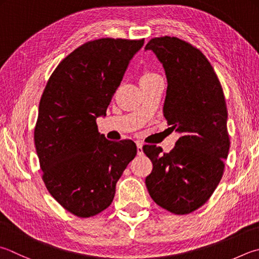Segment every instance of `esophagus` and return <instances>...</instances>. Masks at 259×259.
<instances>
[{"instance_id":"obj_1","label":"esophagus","mask_w":259,"mask_h":259,"mask_svg":"<svg viewBox=\"0 0 259 259\" xmlns=\"http://www.w3.org/2000/svg\"><path fill=\"white\" fill-rule=\"evenodd\" d=\"M136 146H138V154L142 155L143 154V144L141 142H138L136 143Z\"/></svg>"}]
</instances>
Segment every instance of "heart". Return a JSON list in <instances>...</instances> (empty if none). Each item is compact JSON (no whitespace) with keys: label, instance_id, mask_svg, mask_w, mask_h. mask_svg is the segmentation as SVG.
I'll return each mask as SVG.
<instances>
[{"label":"heart","instance_id":"1","mask_svg":"<svg viewBox=\"0 0 259 259\" xmlns=\"http://www.w3.org/2000/svg\"><path fill=\"white\" fill-rule=\"evenodd\" d=\"M154 75H157V74H154V73H151V72H146L142 75L141 79H144V77H151V76H154Z\"/></svg>","mask_w":259,"mask_h":259}]
</instances>
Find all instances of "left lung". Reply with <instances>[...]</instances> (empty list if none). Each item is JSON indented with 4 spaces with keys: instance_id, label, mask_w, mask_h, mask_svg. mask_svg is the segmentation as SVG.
Here are the masks:
<instances>
[{
    "instance_id": "left-lung-1",
    "label": "left lung",
    "mask_w": 259,
    "mask_h": 259,
    "mask_svg": "<svg viewBox=\"0 0 259 259\" xmlns=\"http://www.w3.org/2000/svg\"><path fill=\"white\" fill-rule=\"evenodd\" d=\"M148 50L167 76L163 115L182 136L169 153L143 146L153 164L145 185L159 206L183 215L204 205L222 178L230 148L227 105L215 72L196 47L164 36L151 39Z\"/></svg>"
}]
</instances>
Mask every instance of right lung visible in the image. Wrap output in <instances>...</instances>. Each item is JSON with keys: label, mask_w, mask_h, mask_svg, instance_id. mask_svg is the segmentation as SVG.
Segmentation results:
<instances>
[{"label": "right lung", "mask_w": 259, "mask_h": 259, "mask_svg": "<svg viewBox=\"0 0 259 259\" xmlns=\"http://www.w3.org/2000/svg\"><path fill=\"white\" fill-rule=\"evenodd\" d=\"M144 39L101 38L67 55L52 73L33 133L42 180L66 211L97 215L113 202L116 183L138 149L108 141L96 119L106 110Z\"/></svg>", "instance_id": "obj_1"}]
</instances>
